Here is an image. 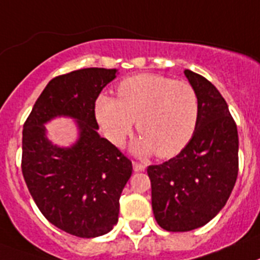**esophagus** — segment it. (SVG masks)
Returning <instances> with one entry per match:
<instances>
[{
  "label": "esophagus",
  "mask_w": 260,
  "mask_h": 260,
  "mask_svg": "<svg viewBox=\"0 0 260 260\" xmlns=\"http://www.w3.org/2000/svg\"><path fill=\"white\" fill-rule=\"evenodd\" d=\"M133 167H134V171H143L146 169V165L139 164V162H133Z\"/></svg>",
  "instance_id": "esophagus-1"
}]
</instances>
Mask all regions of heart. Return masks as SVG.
Here are the masks:
<instances>
[{
  "mask_svg": "<svg viewBox=\"0 0 260 260\" xmlns=\"http://www.w3.org/2000/svg\"><path fill=\"white\" fill-rule=\"evenodd\" d=\"M117 94L118 100L100 94L94 104L96 122L111 143L125 142L134 121L142 134L135 142L137 153L155 151L160 158H171L191 141L199 121V98L192 85L142 73L123 79Z\"/></svg>",
  "mask_w": 260,
  "mask_h": 260,
  "instance_id": "b5f03b06",
  "label": "heart"
}]
</instances>
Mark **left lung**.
Wrapping results in <instances>:
<instances>
[{
  "mask_svg": "<svg viewBox=\"0 0 260 260\" xmlns=\"http://www.w3.org/2000/svg\"><path fill=\"white\" fill-rule=\"evenodd\" d=\"M199 98V121L177 156L147 167L151 206L164 230L205 226L224 207L238 177L237 123L222 94L205 77L184 70Z\"/></svg>",
  "mask_w": 260,
  "mask_h": 260,
  "instance_id": "8db88e82",
  "label": "left lung"
}]
</instances>
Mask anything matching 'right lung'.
<instances>
[{"mask_svg":"<svg viewBox=\"0 0 260 260\" xmlns=\"http://www.w3.org/2000/svg\"><path fill=\"white\" fill-rule=\"evenodd\" d=\"M117 69L87 68L53 78L38 96L22 132V169L34 202L59 230L95 238L118 222L119 198L132 177V160L98 134L94 104ZM55 116L77 119L80 138L58 148L44 123Z\"/></svg>","mask_w":260,"mask_h":260,"instance_id":"add662e5","label":"right lung"}]
</instances>
